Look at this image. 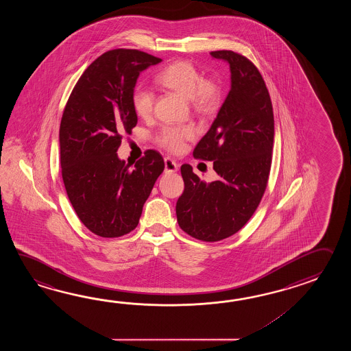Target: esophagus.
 Returning <instances> with one entry per match:
<instances>
[{
	"label": "esophagus",
	"instance_id": "esophagus-1",
	"mask_svg": "<svg viewBox=\"0 0 351 351\" xmlns=\"http://www.w3.org/2000/svg\"><path fill=\"white\" fill-rule=\"evenodd\" d=\"M165 168L167 173H174L178 171V163L173 160L172 158H165Z\"/></svg>",
	"mask_w": 351,
	"mask_h": 351
}]
</instances>
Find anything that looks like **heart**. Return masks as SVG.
<instances>
[{
    "mask_svg": "<svg viewBox=\"0 0 351 351\" xmlns=\"http://www.w3.org/2000/svg\"><path fill=\"white\" fill-rule=\"evenodd\" d=\"M157 82L167 89L173 90L182 97L191 99L194 108L209 110L218 103V88L215 82L204 80L195 67L186 61H177L165 67L157 76ZM132 104L136 115L147 118L153 112L154 94L145 86H136L132 95ZM194 135L191 125H167L159 135L160 144L171 150L179 152L184 141Z\"/></svg>",
    "mask_w": 351,
    "mask_h": 351,
    "instance_id": "obj_1",
    "label": "heart"
}]
</instances>
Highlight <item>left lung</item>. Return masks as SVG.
Instances as JSON below:
<instances>
[{
  "label": "left lung",
  "instance_id": "8db88e82",
  "mask_svg": "<svg viewBox=\"0 0 351 351\" xmlns=\"http://www.w3.org/2000/svg\"><path fill=\"white\" fill-rule=\"evenodd\" d=\"M230 65L231 90L193 156L213 162L218 179L204 183L180 167L184 191L176 206L179 227L194 239L216 242L239 232L261 202L269 180L275 121L269 90L245 56L212 51Z\"/></svg>",
  "mask_w": 351,
  "mask_h": 351
}]
</instances>
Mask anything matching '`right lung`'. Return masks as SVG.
Masks as SVG:
<instances>
[{
	"mask_svg": "<svg viewBox=\"0 0 351 351\" xmlns=\"http://www.w3.org/2000/svg\"><path fill=\"white\" fill-rule=\"evenodd\" d=\"M162 60L117 49L99 56L76 82L60 124L61 173L84 226L114 239L139 223L165 162L156 150L134 165L118 157L121 134L138 123L132 95L139 75Z\"/></svg>",
	"mask_w": 351,
	"mask_h": 351,
	"instance_id": "add662e5",
	"label": "right lung"
}]
</instances>
